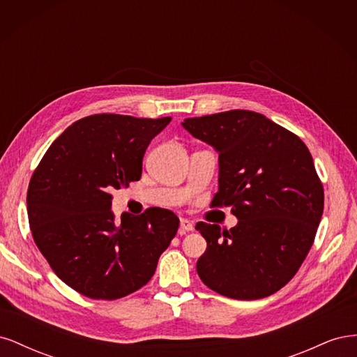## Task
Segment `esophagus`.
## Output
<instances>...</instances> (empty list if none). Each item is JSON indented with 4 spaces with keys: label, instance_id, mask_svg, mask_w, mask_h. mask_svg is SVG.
Masks as SVG:
<instances>
[{
    "label": "esophagus",
    "instance_id": "esophagus-1",
    "mask_svg": "<svg viewBox=\"0 0 357 357\" xmlns=\"http://www.w3.org/2000/svg\"><path fill=\"white\" fill-rule=\"evenodd\" d=\"M180 229L183 232H190L193 231V223L188 219H180Z\"/></svg>",
    "mask_w": 357,
    "mask_h": 357
}]
</instances>
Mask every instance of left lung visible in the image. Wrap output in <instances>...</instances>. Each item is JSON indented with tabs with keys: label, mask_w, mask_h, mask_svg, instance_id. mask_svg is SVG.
<instances>
[{
	"label": "left lung",
	"mask_w": 357,
	"mask_h": 357,
	"mask_svg": "<svg viewBox=\"0 0 357 357\" xmlns=\"http://www.w3.org/2000/svg\"><path fill=\"white\" fill-rule=\"evenodd\" d=\"M219 153L213 207L231 205L234 228L198 222L207 241L198 259L202 283L232 299H261L287 284L304 262L325 193L302 139L261 113L229 110L181 122Z\"/></svg>",
	"instance_id": "obj_1"
}]
</instances>
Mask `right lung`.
<instances>
[{"mask_svg":"<svg viewBox=\"0 0 357 357\" xmlns=\"http://www.w3.org/2000/svg\"><path fill=\"white\" fill-rule=\"evenodd\" d=\"M171 117L92 114L74 122L31 177L26 208L41 255L63 283L92 299H119L149 283L178 218L152 207L116 222L112 190L142 177L150 142Z\"/></svg>","mask_w":357,"mask_h":357,"instance_id":"1","label":"right lung"}]
</instances>
